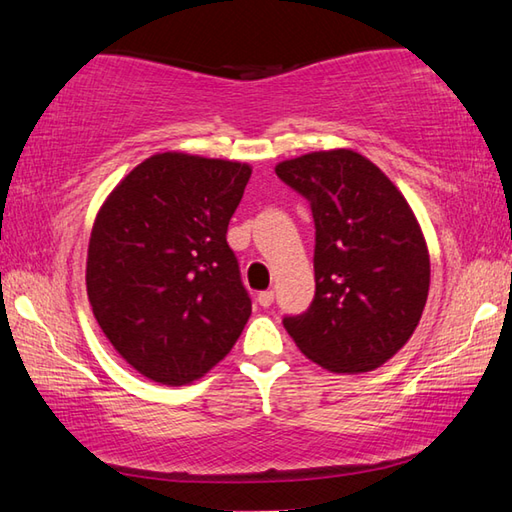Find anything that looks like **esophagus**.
<instances>
[{
    "label": "esophagus",
    "instance_id": "obj_1",
    "mask_svg": "<svg viewBox=\"0 0 512 512\" xmlns=\"http://www.w3.org/2000/svg\"><path fill=\"white\" fill-rule=\"evenodd\" d=\"M273 300H275L273 291H262L257 295V302H259V306H264V309H268V306L273 304Z\"/></svg>",
    "mask_w": 512,
    "mask_h": 512
}]
</instances>
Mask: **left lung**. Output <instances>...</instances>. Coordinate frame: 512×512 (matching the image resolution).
I'll return each instance as SVG.
<instances>
[{"mask_svg": "<svg viewBox=\"0 0 512 512\" xmlns=\"http://www.w3.org/2000/svg\"><path fill=\"white\" fill-rule=\"evenodd\" d=\"M275 174L309 201L315 295L284 329L306 358L362 374L401 349L421 320L430 257L414 212L378 167L351 150L304 154Z\"/></svg>", "mask_w": 512, "mask_h": 512, "instance_id": "1", "label": "left lung"}]
</instances>
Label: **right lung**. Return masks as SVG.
Segmentation results:
<instances>
[{
    "instance_id": "add662e5",
    "label": "right lung",
    "mask_w": 512,
    "mask_h": 512,
    "mask_svg": "<svg viewBox=\"0 0 512 512\" xmlns=\"http://www.w3.org/2000/svg\"><path fill=\"white\" fill-rule=\"evenodd\" d=\"M248 179L244 163L165 152L134 167L98 212L91 309L114 349L154 383L201 378L250 318L226 241Z\"/></svg>"
}]
</instances>
